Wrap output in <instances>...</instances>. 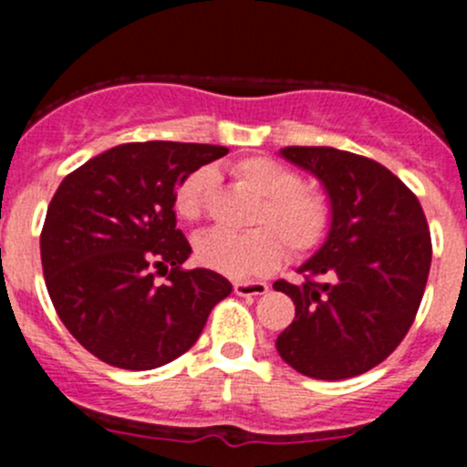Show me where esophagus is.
<instances>
[{"label": "esophagus", "mask_w": 467, "mask_h": 467, "mask_svg": "<svg viewBox=\"0 0 467 467\" xmlns=\"http://www.w3.org/2000/svg\"><path fill=\"white\" fill-rule=\"evenodd\" d=\"M237 296H264L268 291L266 282H234L233 285Z\"/></svg>", "instance_id": "obj_1"}]
</instances>
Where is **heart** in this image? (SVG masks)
<instances>
[{"instance_id":"obj_1","label":"heart","mask_w":467,"mask_h":467,"mask_svg":"<svg viewBox=\"0 0 467 467\" xmlns=\"http://www.w3.org/2000/svg\"><path fill=\"white\" fill-rule=\"evenodd\" d=\"M233 178L257 196L253 230L242 234L212 230L194 244V255L203 266L228 277H255L273 271L285 255L303 257L317 251L332 223V203L289 164L268 155H251L233 164ZM212 169H196L178 185L176 212L185 221H201L214 196ZM285 246L282 247L281 244Z\"/></svg>"}]
</instances>
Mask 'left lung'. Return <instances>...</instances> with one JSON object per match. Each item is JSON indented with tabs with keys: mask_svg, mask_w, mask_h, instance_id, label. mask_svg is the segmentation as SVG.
<instances>
[{
	"mask_svg": "<svg viewBox=\"0 0 467 467\" xmlns=\"http://www.w3.org/2000/svg\"><path fill=\"white\" fill-rule=\"evenodd\" d=\"M280 153L323 182L332 225L298 268L303 285H273L296 305L275 348L307 378H355L381 364L416 321L431 266L430 225L416 194L375 160L332 146Z\"/></svg>",
	"mask_w": 467,
	"mask_h": 467,
	"instance_id": "8db88e82",
	"label": "left lung"
}]
</instances>
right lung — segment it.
Instances as JSON below:
<instances>
[{"label": "right lung", "mask_w": 467, "mask_h": 467, "mask_svg": "<svg viewBox=\"0 0 467 467\" xmlns=\"http://www.w3.org/2000/svg\"><path fill=\"white\" fill-rule=\"evenodd\" d=\"M225 153L214 144H119L56 190L40 233L45 285L60 321L97 359L126 370L169 364L230 296L219 273L182 268L192 246L173 212L178 185Z\"/></svg>", "instance_id": "obj_1"}]
</instances>
